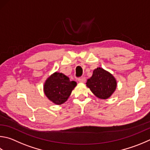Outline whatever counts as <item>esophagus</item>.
<instances>
[{
	"mask_svg": "<svg viewBox=\"0 0 150 150\" xmlns=\"http://www.w3.org/2000/svg\"><path fill=\"white\" fill-rule=\"evenodd\" d=\"M78 81L79 83H84L86 81V78L84 77H79L78 79Z\"/></svg>",
	"mask_w": 150,
	"mask_h": 150,
	"instance_id": "34e87169",
	"label": "esophagus"
}]
</instances>
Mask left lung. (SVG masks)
Instances as JSON below:
<instances>
[{"instance_id":"obj_1","label":"left lung","mask_w":150,"mask_h":150,"mask_svg":"<svg viewBox=\"0 0 150 150\" xmlns=\"http://www.w3.org/2000/svg\"><path fill=\"white\" fill-rule=\"evenodd\" d=\"M86 84L92 93L100 99L110 98L117 87V81L113 76L101 67L94 70L92 76Z\"/></svg>"}]
</instances>
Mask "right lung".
Listing matches in <instances>:
<instances>
[{
	"label": "right lung",
	"instance_id": "1",
	"mask_svg": "<svg viewBox=\"0 0 150 150\" xmlns=\"http://www.w3.org/2000/svg\"><path fill=\"white\" fill-rule=\"evenodd\" d=\"M76 85L75 81H71L63 73L56 72L46 81L44 92L50 101L59 105L66 101Z\"/></svg>",
	"mask_w": 150,
	"mask_h": 150
}]
</instances>
